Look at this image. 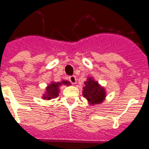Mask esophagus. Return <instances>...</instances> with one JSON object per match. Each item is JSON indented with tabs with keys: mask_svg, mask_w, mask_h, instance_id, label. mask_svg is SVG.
Segmentation results:
<instances>
[{
	"mask_svg": "<svg viewBox=\"0 0 149 149\" xmlns=\"http://www.w3.org/2000/svg\"><path fill=\"white\" fill-rule=\"evenodd\" d=\"M69 79H70V81L72 83V84H75L76 83H77V78L75 76H71V77H69Z\"/></svg>",
	"mask_w": 149,
	"mask_h": 149,
	"instance_id": "34e87169",
	"label": "esophagus"
}]
</instances>
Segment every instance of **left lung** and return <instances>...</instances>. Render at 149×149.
I'll return each instance as SVG.
<instances>
[{
  "label": "left lung",
  "mask_w": 149,
  "mask_h": 149,
  "mask_svg": "<svg viewBox=\"0 0 149 149\" xmlns=\"http://www.w3.org/2000/svg\"><path fill=\"white\" fill-rule=\"evenodd\" d=\"M83 95L88 101L90 105H97L102 103L106 96L105 88L102 87L98 82L95 81L92 77H88L84 82L83 87Z\"/></svg>",
  "instance_id": "left-lung-1"
}]
</instances>
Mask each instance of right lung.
<instances>
[{
    "mask_svg": "<svg viewBox=\"0 0 149 149\" xmlns=\"http://www.w3.org/2000/svg\"><path fill=\"white\" fill-rule=\"evenodd\" d=\"M70 85V83L67 80H62V82H52L46 87V91L43 96V99L51 100L55 98L59 94V87L61 85Z\"/></svg>",
    "mask_w": 149,
    "mask_h": 149,
    "instance_id": "1",
    "label": "right lung"
}]
</instances>
